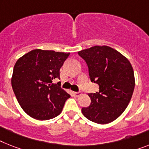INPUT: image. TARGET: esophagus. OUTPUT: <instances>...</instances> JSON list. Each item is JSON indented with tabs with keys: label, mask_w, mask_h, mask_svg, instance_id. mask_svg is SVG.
<instances>
[{
	"label": "esophagus",
	"mask_w": 149,
	"mask_h": 149,
	"mask_svg": "<svg viewBox=\"0 0 149 149\" xmlns=\"http://www.w3.org/2000/svg\"><path fill=\"white\" fill-rule=\"evenodd\" d=\"M73 94L74 97H79L81 94V92L80 91H74L73 92Z\"/></svg>",
	"instance_id": "obj_1"
}]
</instances>
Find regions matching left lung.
Here are the masks:
<instances>
[{
	"instance_id": "left-lung-1",
	"label": "left lung",
	"mask_w": 149,
	"mask_h": 149,
	"mask_svg": "<svg viewBox=\"0 0 149 149\" xmlns=\"http://www.w3.org/2000/svg\"><path fill=\"white\" fill-rule=\"evenodd\" d=\"M88 67L90 79L99 91L88 94L91 103L81 109L87 119L109 123L126 110L135 88L134 72L129 60L116 50L96 45L77 52Z\"/></svg>"
}]
</instances>
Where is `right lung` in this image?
I'll return each mask as SVG.
<instances>
[{
    "instance_id": "right-lung-1",
    "label": "right lung",
    "mask_w": 149,
    "mask_h": 149,
    "mask_svg": "<svg viewBox=\"0 0 149 149\" xmlns=\"http://www.w3.org/2000/svg\"><path fill=\"white\" fill-rule=\"evenodd\" d=\"M68 52L34 49L19 58L13 68L12 88L17 101L29 116L39 120L52 119L61 113L71 97L60 87V68Z\"/></svg>"
}]
</instances>
